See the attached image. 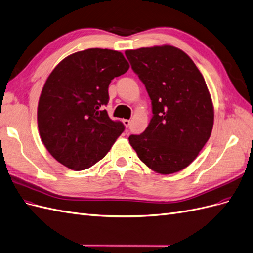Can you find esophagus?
<instances>
[{
  "label": "esophagus",
  "instance_id": "esophagus-1",
  "mask_svg": "<svg viewBox=\"0 0 253 253\" xmlns=\"http://www.w3.org/2000/svg\"><path fill=\"white\" fill-rule=\"evenodd\" d=\"M122 122H124V125H125L126 127H128L129 125H131V120H128V119H124V120H122Z\"/></svg>",
  "mask_w": 253,
  "mask_h": 253
}]
</instances>
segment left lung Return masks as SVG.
I'll return each mask as SVG.
<instances>
[{"mask_svg": "<svg viewBox=\"0 0 253 253\" xmlns=\"http://www.w3.org/2000/svg\"><path fill=\"white\" fill-rule=\"evenodd\" d=\"M126 56L146 86L153 113L145 132L129 136V145L153 171H180L197 158L213 129L206 81L192 58L172 45L127 50Z\"/></svg>", "mask_w": 253, "mask_h": 253, "instance_id": "8db88e82", "label": "left lung"}]
</instances>
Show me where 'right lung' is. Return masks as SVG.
<instances>
[{
	"mask_svg": "<svg viewBox=\"0 0 253 253\" xmlns=\"http://www.w3.org/2000/svg\"><path fill=\"white\" fill-rule=\"evenodd\" d=\"M128 68L124 54L108 49L73 53L54 68L40 94L37 121L43 145L57 162L79 171L110 151L125 126L103 106L112 80Z\"/></svg>",
	"mask_w": 253,
	"mask_h": 253,
	"instance_id": "right-lung-1",
	"label": "right lung"
}]
</instances>
